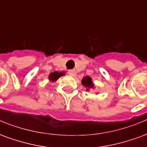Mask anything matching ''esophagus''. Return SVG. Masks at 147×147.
<instances>
[{"mask_svg":"<svg viewBox=\"0 0 147 147\" xmlns=\"http://www.w3.org/2000/svg\"><path fill=\"white\" fill-rule=\"evenodd\" d=\"M68 74L70 75L71 76H75L76 75V71L75 70H69L68 71Z\"/></svg>","mask_w":147,"mask_h":147,"instance_id":"obj_1","label":"esophagus"}]
</instances>
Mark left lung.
I'll return each mask as SVG.
<instances>
[{
  "mask_svg": "<svg viewBox=\"0 0 147 147\" xmlns=\"http://www.w3.org/2000/svg\"><path fill=\"white\" fill-rule=\"evenodd\" d=\"M82 84L86 87V90L87 91H89L90 90L94 89L95 88L94 83H93L92 79L90 76L83 77V80H82Z\"/></svg>",
  "mask_w": 147,
  "mask_h": 147,
  "instance_id": "left-lung-1",
  "label": "left lung"
}]
</instances>
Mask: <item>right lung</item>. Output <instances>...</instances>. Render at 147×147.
<instances>
[{
	"label": "right lung",
	"instance_id": "obj_1",
	"mask_svg": "<svg viewBox=\"0 0 147 147\" xmlns=\"http://www.w3.org/2000/svg\"><path fill=\"white\" fill-rule=\"evenodd\" d=\"M64 71H61V72H58V71H53V72H51L49 76V81H52V82H55L57 80L61 77L62 76H64Z\"/></svg>",
	"mask_w": 147,
	"mask_h": 147
}]
</instances>
